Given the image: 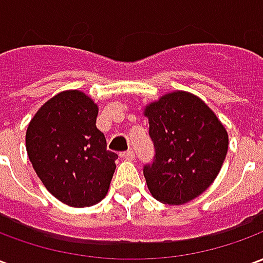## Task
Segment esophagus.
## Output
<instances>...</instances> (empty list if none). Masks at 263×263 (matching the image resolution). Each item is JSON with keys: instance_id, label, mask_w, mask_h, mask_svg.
Here are the masks:
<instances>
[{"instance_id": "34e87169", "label": "esophagus", "mask_w": 263, "mask_h": 263, "mask_svg": "<svg viewBox=\"0 0 263 263\" xmlns=\"http://www.w3.org/2000/svg\"><path fill=\"white\" fill-rule=\"evenodd\" d=\"M121 158L126 160H132L134 158H135V154H134V151H132V149H128V151H125V152H122V154H121Z\"/></svg>"}]
</instances>
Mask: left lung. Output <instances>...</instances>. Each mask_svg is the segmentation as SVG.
Segmentation results:
<instances>
[{"label":"left lung","mask_w":263,"mask_h":263,"mask_svg":"<svg viewBox=\"0 0 263 263\" xmlns=\"http://www.w3.org/2000/svg\"><path fill=\"white\" fill-rule=\"evenodd\" d=\"M154 162L143 166L151 194L179 205L205 192L228 151V134L203 100L173 91L146 105Z\"/></svg>","instance_id":"8db88e82"}]
</instances>
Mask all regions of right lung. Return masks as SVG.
Masks as SVG:
<instances>
[{
  "label": "right lung",
  "instance_id": "obj_1",
  "mask_svg": "<svg viewBox=\"0 0 263 263\" xmlns=\"http://www.w3.org/2000/svg\"><path fill=\"white\" fill-rule=\"evenodd\" d=\"M98 107L79 90L52 97L26 129V152L37 177L71 207H90L108 192L118 155L97 126Z\"/></svg>",
  "mask_w": 263,
  "mask_h": 263
}]
</instances>
